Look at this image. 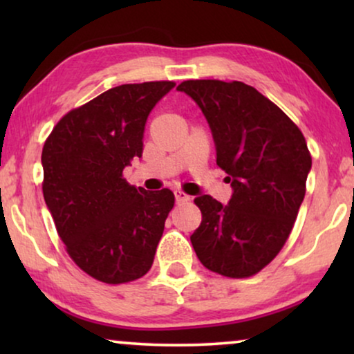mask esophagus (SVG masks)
<instances>
[{
    "instance_id": "34e87169",
    "label": "esophagus",
    "mask_w": 354,
    "mask_h": 354,
    "mask_svg": "<svg viewBox=\"0 0 354 354\" xmlns=\"http://www.w3.org/2000/svg\"><path fill=\"white\" fill-rule=\"evenodd\" d=\"M174 196H176V203H178V205H180V203L190 201V196H188L187 193H183L182 190H176V192H174Z\"/></svg>"
}]
</instances>
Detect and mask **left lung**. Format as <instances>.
I'll return each instance as SVG.
<instances>
[{"mask_svg":"<svg viewBox=\"0 0 354 354\" xmlns=\"http://www.w3.org/2000/svg\"><path fill=\"white\" fill-rule=\"evenodd\" d=\"M209 124L216 162L232 196L195 198L203 221L190 236L206 269L243 279L268 266L287 241L306 193L311 154L301 130L243 82L187 80L177 86Z\"/></svg>","mask_w":354,"mask_h":354,"instance_id":"obj_1","label":"left lung"}]
</instances>
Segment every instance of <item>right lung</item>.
Segmentation results:
<instances>
[{
  "label": "right lung",
  "mask_w": 354,
  "mask_h": 354,
  "mask_svg": "<svg viewBox=\"0 0 354 354\" xmlns=\"http://www.w3.org/2000/svg\"><path fill=\"white\" fill-rule=\"evenodd\" d=\"M174 86H114L67 113L43 147L48 211L74 263L100 282H132L151 269L176 200L169 188L129 185L122 171L142 158L148 115Z\"/></svg>",
  "instance_id": "add662e5"
}]
</instances>
